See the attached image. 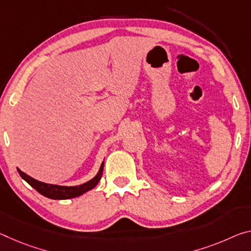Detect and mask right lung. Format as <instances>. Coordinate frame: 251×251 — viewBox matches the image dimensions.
I'll return each mask as SVG.
<instances>
[{"label":"right lung","instance_id":"1","mask_svg":"<svg viewBox=\"0 0 251 251\" xmlns=\"http://www.w3.org/2000/svg\"><path fill=\"white\" fill-rule=\"evenodd\" d=\"M102 170H104V162L101 163L100 169H99L96 176L91 178L90 181L83 183V184L75 185V186L48 184V183L40 182L38 180H35V178L29 176L25 172H22L20 169H18V172L23 180L29 183L33 189L37 190L40 194H42V196H45L49 199H52V200H67V199L77 198L79 196H81V194L86 193L87 191L94 189L95 186L98 184L99 180L101 178Z\"/></svg>","mask_w":251,"mask_h":251}]
</instances>
